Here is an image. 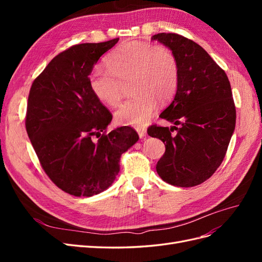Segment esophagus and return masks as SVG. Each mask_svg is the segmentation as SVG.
I'll list each match as a JSON object with an SVG mask.
<instances>
[{
  "label": "esophagus",
  "mask_w": 262,
  "mask_h": 262,
  "mask_svg": "<svg viewBox=\"0 0 262 262\" xmlns=\"http://www.w3.org/2000/svg\"><path fill=\"white\" fill-rule=\"evenodd\" d=\"M137 130V132H138V134H139V137L142 139V138H145L146 137V129L145 128H137L136 129Z\"/></svg>",
  "instance_id": "34e87169"
}]
</instances>
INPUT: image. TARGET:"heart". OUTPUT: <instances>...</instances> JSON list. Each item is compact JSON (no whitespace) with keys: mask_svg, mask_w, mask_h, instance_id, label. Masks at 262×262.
Listing matches in <instances>:
<instances>
[{"mask_svg":"<svg viewBox=\"0 0 262 262\" xmlns=\"http://www.w3.org/2000/svg\"><path fill=\"white\" fill-rule=\"evenodd\" d=\"M108 69L94 68L90 86L102 104L116 107L122 98V85L130 83L133 96L116 112L121 125L141 126L148 122L157 104L175 95L179 67L173 53L165 47L131 41L121 45L107 58Z\"/></svg>","mask_w":262,"mask_h":262,"instance_id":"1","label":"heart"}]
</instances>
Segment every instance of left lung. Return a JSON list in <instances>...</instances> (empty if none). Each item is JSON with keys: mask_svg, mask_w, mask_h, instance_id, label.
Here are the masks:
<instances>
[{"mask_svg": "<svg viewBox=\"0 0 262 262\" xmlns=\"http://www.w3.org/2000/svg\"><path fill=\"white\" fill-rule=\"evenodd\" d=\"M150 40L169 48L179 67L175 97L160 115L173 125L170 129L152 125L147 130L149 137L162 140L166 147L156 171L172 186H198L223 162L235 130L231 84L210 54L190 39L161 33ZM173 129L176 135L171 133Z\"/></svg>", "mask_w": 262, "mask_h": 262, "instance_id": "obj_1", "label": "left lung"}]
</instances>
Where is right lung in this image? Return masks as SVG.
<instances>
[{
  "instance_id": "obj_1",
  "label": "right lung",
  "mask_w": 262,
  "mask_h": 262,
  "mask_svg": "<svg viewBox=\"0 0 262 262\" xmlns=\"http://www.w3.org/2000/svg\"><path fill=\"white\" fill-rule=\"evenodd\" d=\"M118 40L71 47L51 60L29 92V140L47 175L75 196H92L112 186L120 156L139 140L126 125L105 133L113 115L90 86L93 68Z\"/></svg>"
}]
</instances>
